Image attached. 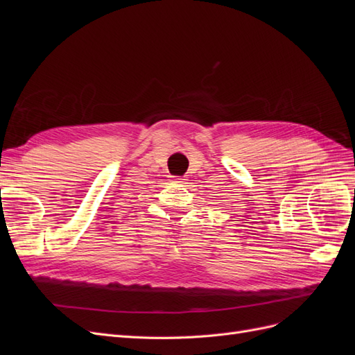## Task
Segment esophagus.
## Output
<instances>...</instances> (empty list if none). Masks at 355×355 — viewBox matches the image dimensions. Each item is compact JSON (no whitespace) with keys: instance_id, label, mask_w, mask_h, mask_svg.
Here are the masks:
<instances>
[{"instance_id":"esophagus-1","label":"esophagus","mask_w":355,"mask_h":355,"mask_svg":"<svg viewBox=\"0 0 355 355\" xmlns=\"http://www.w3.org/2000/svg\"><path fill=\"white\" fill-rule=\"evenodd\" d=\"M173 180L178 182V184H185V182H187V179L182 178V176H173Z\"/></svg>"}]
</instances>
